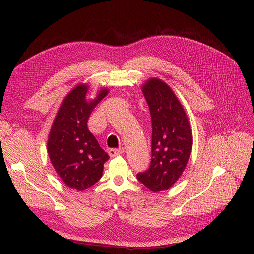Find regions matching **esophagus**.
<instances>
[{"label":"esophagus","mask_w":254,"mask_h":254,"mask_svg":"<svg viewBox=\"0 0 254 254\" xmlns=\"http://www.w3.org/2000/svg\"><path fill=\"white\" fill-rule=\"evenodd\" d=\"M125 152V149L124 148H120V149H109L108 153L111 157H114V156H117L119 154H123Z\"/></svg>","instance_id":"1"}]
</instances>
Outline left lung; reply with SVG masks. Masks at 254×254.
<instances>
[{"label": "left lung", "instance_id": "obj_1", "mask_svg": "<svg viewBox=\"0 0 254 254\" xmlns=\"http://www.w3.org/2000/svg\"><path fill=\"white\" fill-rule=\"evenodd\" d=\"M152 123L150 168L137 178L153 192L169 190L188 165L192 149V131L182 104L162 79L142 84Z\"/></svg>", "mask_w": 254, "mask_h": 254}]
</instances>
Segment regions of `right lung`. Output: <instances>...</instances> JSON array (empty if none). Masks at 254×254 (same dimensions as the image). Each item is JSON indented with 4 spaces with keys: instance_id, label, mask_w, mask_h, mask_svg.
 I'll use <instances>...</instances> for the list:
<instances>
[{
    "instance_id": "add662e5",
    "label": "right lung",
    "mask_w": 254,
    "mask_h": 254,
    "mask_svg": "<svg viewBox=\"0 0 254 254\" xmlns=\"http://www.w3.org/2000/svg\"><path fill=\"white\" fill-rule=\"evenodd\" d=\"M88 90L87 83H79L64 97L47 140L48 155L58 175L68 188L79 191L101 179L109 159L87 127L91 111L109 90L103 87L90 100Z\"/></svg>"
}]
</instances>
